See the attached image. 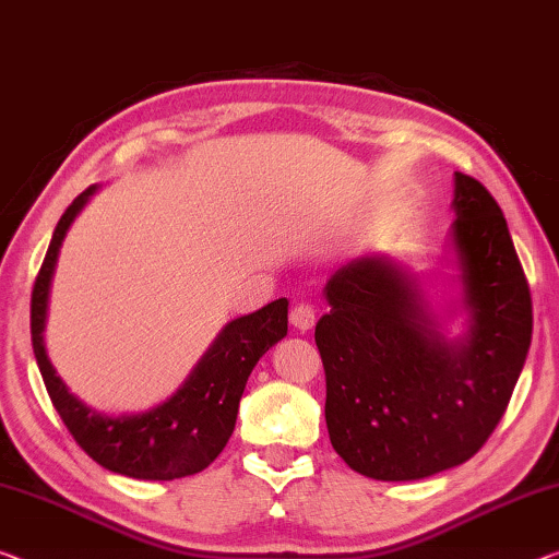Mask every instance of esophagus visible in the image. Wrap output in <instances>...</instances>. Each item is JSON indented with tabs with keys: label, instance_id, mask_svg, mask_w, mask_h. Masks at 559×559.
Returning a JSON list of instances; mask_svg holds the SVG:
<instances>
[{
	"label": "esophagus",
	"instance_id": "34e87169",
	"mask_svg": "<svg viewBox=\"0 0 559 559\" xmlns=\"http://www.w3.org/2000/svg\"><path fill=\"white\" fill-rule=\"evenodd\" d=\"M314 320H317V309H314V305L299 302V305L292 307V312H289L292 328H297L299 332H307V330L314 328Z\"/></svg>",
	"mask_w": 559,
	"mask_h": 559
}]
</instances>
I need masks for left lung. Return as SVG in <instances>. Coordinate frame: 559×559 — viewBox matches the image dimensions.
<instances>
[{
	"instance_id": "obj_1",
	"label": "left lung",
	"mask_w": 559,
	"mask_h": 559,
	"mask_svg": "<svg viewBox=\"0 0 559 559\" xmlns=\"http://www.w3.org/2000/svg\"><path fill=\"white\" fill-rule=\"evenodd\" d=\"M452 242L472 314L465 342L440 337L423 297L384 257L332 274L314 342L328 380L334 452L372 479H423L457 467L510 405L532 340V297L495 197L454 171Z\"/></svg>"
}]
</instances>
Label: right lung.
Listing matches in <instances>:
<instances>
[{"instance_id":"obj_1","label":"right lung","mask_w":559,"mask_h":559,"mask_svg":"<svg viewBox=\"0 0 559 559\" xmlns=\"http://www.w3.org/2000/svg\"><path fill=\"white\" fill-rule=\"evenodd\" d=\"M97 187L84 190L57 222L32 289V347L49 400L74 442L109 472L134 479H177L210 467L229 442L247 377L274 342L287 334V299L229 322L190 380L165 405L142 415L107 417L82 405L59 380L45 349L51 274L67 229Z\"/></svg>"}]
</instances>
